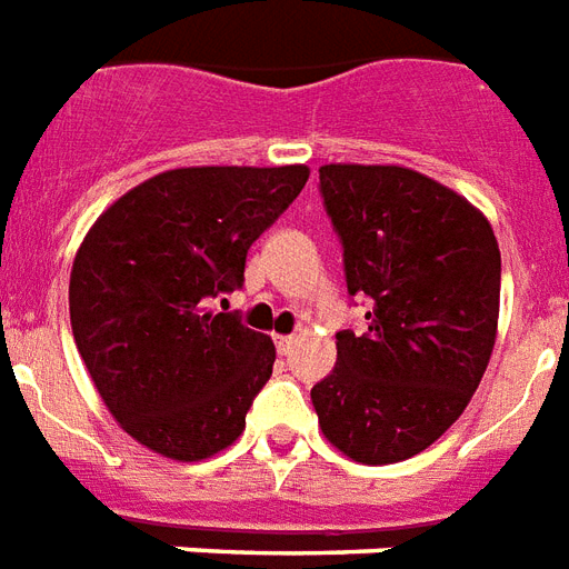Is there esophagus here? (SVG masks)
Returning <instances> with one entry per match:
<instances>
[{"mask_svg":"<svg viewBox=\"0 0 569 569\" xmlns=\"http://www.w3.org/2000/svg\"><path fill=\"white\" fill-rule=\"evenodd\" d=\"M292 342H295L292 333H289V337H283V333H277V337H274V346H277V351H280V355H289V348H292Z\"/></svg>","mask_w":569,"mask_h":569,"instance_id":"esophagus-1","label":"esophagus"}]
</instances>
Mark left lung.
<instances>
[{"instance_id": "8db88e82", "label": "left lung", "mask_w": 569, "mask_h": 569, "mask_svg": "<svg viewBox=\"0 0 569 569\" xmlns=\"http://www.w3.org/2000/svg\"><path fill=\"white\" fill-rule=\"evenodd\" d=\"M319 191L366 330H339L312 387L319 425L360 463H396L449 431L496 342L502 257L476 206L396 164H325Z\"/></svg>"}]
</instances>
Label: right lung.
Listing matches in <instances>:
<instances>
[{"label": "right lung", "mask_w": 569, "mask_h": 569, "mask_svg": "<svg viewBox=\"0 0 569 569\" xmlns=\"http://www.w3.org/2000/svg\"><path fill=\"white\" fill-rule=\"evenodd\" d=\"M307 177L303 164L177 168L127 191L84 236L70 274L76 348L141 446L203 460L244 431L274 342L212 303L241 289L250 244Z\"/></svg>", "instance_id": "obj_1"}]
</instances>
